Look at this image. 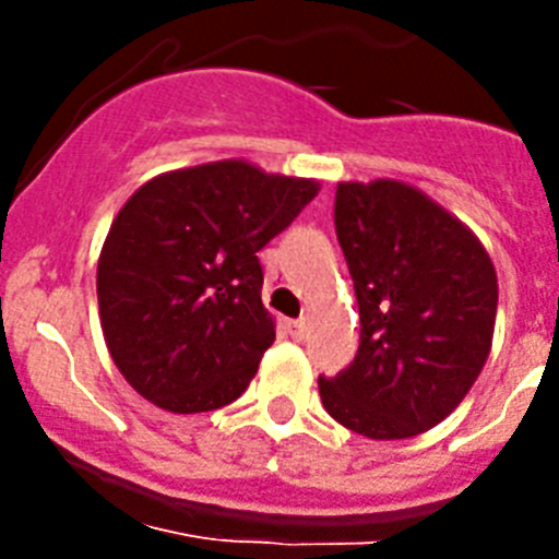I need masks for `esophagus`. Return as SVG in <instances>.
<instances>
[{
    "instance_id": "obj_1",
    "label": "esophagus",
    "mask_w": 559,
    "mask_h": 559,
    "mask_svg": "<svg viewBox=\"0 0 559 559\" xmlns=\"http://www.w3.org/2000/svg\"><path fill=\"white\" fill-rule=\"evenodd\" d=\"M288 333L294 335L296 341H302L305 335H308V322H305V319H294V322H288Z\"/></svg>"
}]
</instances>
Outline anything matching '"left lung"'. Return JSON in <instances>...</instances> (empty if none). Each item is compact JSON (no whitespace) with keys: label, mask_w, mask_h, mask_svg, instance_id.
Wrapping results in <instances>:
<instances>
[{"label":"left lung","mask_w":559,"mask_h":559,"mask_svg":"<svg viewBox=\"0 0 559 559\" xmlns=\"http://www.w3.org/2000/svg\"><path fill=\"white\" fill-rule=\"evenodd\" d=\"M335 235L360 313L358 355L319 378L330 417L369 439L439 426L487 364L498 308L490 254L406 181H341Z\"/></svg>","instance_id":"8db88e82"}]
</instances>
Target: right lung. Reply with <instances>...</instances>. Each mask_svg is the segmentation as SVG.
I'll use <instances>...</instances> for the list:
<instances>
[{
	"label": "right lung",
	"instance_id": "right-lung-1",
	"mask_svg": "<svg viewBox=\"0 0 559 559\" xmlns=\"http://www.w3.org/2000/svg\"><path fill=\"white\" fill-rule=\"evenodd\" d=\"M319 195V181L246 159L159 173L117 212L97 260L106 347L131 389L173 414L246 392L274 344L257 251Z\"/></svg>",
	"mask_w": 559,
	"mask_h": 559
}]
</instances>
